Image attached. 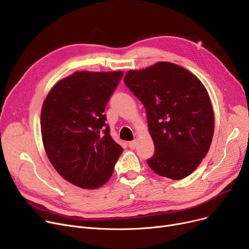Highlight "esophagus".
Listing matches in <instances>:
<instances>
[{
    "label": "esophagus",
    "instance_id": "esophagus-1",
    "mask_svg": "<svg viewBox=\"0 0 249 249\" xmlns=\"http://www.w3.org/2000/svg\"><path fill=\"white\" fill-rule=\"evenodd\" d=\"M128 146L131 148V149H135L136 148V146H137V140L135 139V140H133V141H130L129 143H128Z\"/></svg>",
    "mask_w": 249,
    "mask_h": 249
}]
</instances>
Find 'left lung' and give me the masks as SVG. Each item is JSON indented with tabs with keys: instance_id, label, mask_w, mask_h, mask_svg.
<instances>
[{
	"instance_id": "1",
	"label": "left lung",
	"mask_w": 249,
	"mask_h": 249,
	"mask_svg": "<svg viewBox=\"0 0 249 249\" xmlns=\"http://www.w3.org/2000/svg\"><path fill=\"white\" fill-rule=\"evenodd\" d=\"M124 83L146 111L155 149L147 160L149 167L172 179L191 175L207 155L214 134V112L204 85L166 61L129 71Z\"/></svg>"
}]
</instances>
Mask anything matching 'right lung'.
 Listing matches in <instances>:
<instances>
[{"mask_svg":"<svg viewBox=\"0 0 249 249\" xmlns=\"http://www.w3.org/2000/svg\"><path fill=\"white\" fill-rule=\"evenodd\" d=\"M122 76V71H76L56 83L43 102L41 135L48 160L76 187L103 186L123 152L104 114Z\"/></svg>","mask_w":249,"mask_h":249,"instance_id":"obj_1","label":"right lung"}]
</instances>
